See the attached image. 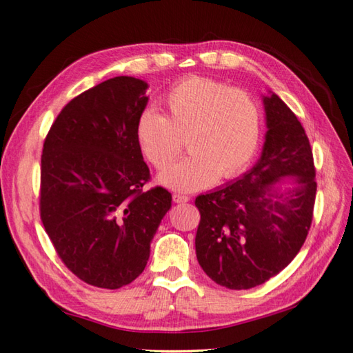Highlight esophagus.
I'll return each mask as SVG.
<instances>
[{
	"instance_id": "1",
	"label": "esophagus",
	"mask_w": 353,
	"mask_h": 353,
	"mask_svg": "<svg viewBox=\"0 0 353 353\" xmlns=\"http://www.w3.org/2000/svg\"><path fill=\"white\" fill-rule=\"evenodd\" d=\"M172 199H173V201H175V203H188L190 200V196L183 195V194H173Z\"/></svg>"
}]
</instances>
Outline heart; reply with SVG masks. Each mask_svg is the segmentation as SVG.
<instances>
[{"label":"heart","instance_id":"b5f03b06","mask_svg":"<svg viewBox=\"0 0 353 353\" xmlns=\"http://www.w3.org/2000/svg\"><path fill=\"white\" fill-rule=\"evenodd\" d=\"M165 116L147 108L136 121V141L157 169L169 165L186 139L189 157L158 176L178 192L209 188L242 173L261 141L262 116L248 92L208 77H188L164 97Z\"/></svg>","mask_w":353,"mask_h":353}]
</instances>
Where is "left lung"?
<instances>
[{"label": "left lung", "instance_id": "obj_1", "mask_svg": "<svg viewBox=\"0 0 353 353\" xmlns=\"http://www.w3.org/2000/svg\"><path fill=\"white\" fill-rule=\"evenodd\" d=\"M267 133L252 169L199 195L195 251L219 285L248 290L276 276L298 254L313 219L316 181L310 142L282 99L262 96ZM283 177L292 184L281 188Z\"/></svg>", "mask_w": 353, "mask_h": 353}]
</instances>
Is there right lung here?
Segmentation results:
<instances>
[{
  "mask_svg": "<svg viewBox=\"0 0 353 353\" xmlns=\"http://www.w3.org/2000/svg\"><path fill=\"white\" fill-rule=\"evenodd\" d=\"M147 82L119 76L60 111L43 144L40 217L68 270L92 287L133 282L172 195L142 190L150 170L136 141Z\"/></svg>",
  "mask_w": 353,
  "mask_h": 353,
  "instance_id": "obj_1",
  "label": "right lung"
}]
</instances>
